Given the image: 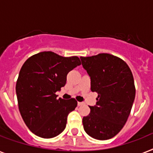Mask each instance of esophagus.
<instances>
[{
  "label": "esophagus",
  "mask_w": 153,
  "mask_h": 153,
  "mask_svg": "<svg viewBox=\"0 0 153 153\" xmlns=\"http://www.w3.org/2000/svg\"><path fill=\"white\" fill-rule=\"evenodd\" d=\"M83 105L82 102H78V105H79V106H81V105Z\"/></svg>",
  "instance_id": "34e87169"
}]
</instances>
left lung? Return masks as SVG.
Here are the masks:
<instances>
[{
    "instance_id": "obj_1",
    "label": "left lung",
    "mask_w": 153,
    "mask_h": 153,
    "mask_svg": "<svg viewBox=\"0 0 153 153\" xmlns=\"http://www.w3.org/2000/svg\"><path fill=\"white\" fill-rule=\"evenodd\" d=\"M91 81V91L98 94L97 104L83 117L84 130L90 137L108 140L123 129L135 98L134 77L128 65L108 53L80 57Z\"/></svg>"
}]
</instances>
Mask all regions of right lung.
I'll return each mask as SVG.
<instances>
[{
  "mask_svg": "<svg viewBox=\"0 0 153 153\" xmlns=\"http://www.w3.org/2000/svg\"><path fill=\"white\" fill-rule=\"evenodd\" d=\"M81 65L79 57L42 52L26 60L19 74L16 91L21 116L29 130L42 138L64 130L68 114L77 107L74 98L57 99L68 72Z\"/></svg>",
  "mask_w": 153,
  "mask_h": 153,
  "instance_id": "right-lung-1",
  "label": "right lung"
}]
</instances>
